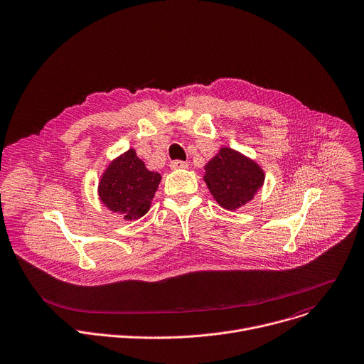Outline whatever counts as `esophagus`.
<instances>
[{"label": "esophagus", "instance_id": "34e87169", "mask_svg": "<svg viewBox=\"0 0 364 364\" xmlns=\"http://www.w3.org/2000/svg\"><path fill=\"white\" fill-rule=\"evenodd\" d=\"M188 164L186 161H181V160H174L170 163V168L171 170H181V168H187Z\"/></svg>", "mask_w": 364, "mask_h": 364}]
</instances>
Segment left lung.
<instances>
[{
  "instance_id": "1",
  "label": "left lung",
  "mask_w": 364,
  "mask_h": 364,
  "mask_svg": "<svg viewBox=\"0 0 364 364\" xmlns=\"http://www.w3.org/2000/svg\"><path fill=\"white\" fill-rule=\"evenodd\" d=\"M204 170L211 196L230 211L252 201L264 183V171L256 161L228 147H221Z\"/></svg>"
}]
</instances>
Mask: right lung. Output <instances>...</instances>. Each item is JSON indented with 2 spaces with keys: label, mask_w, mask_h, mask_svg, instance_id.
<instances>
[{
  "label": "right lung",
  "mask_w": 364,
  "mask_h": 364,
  "mask_svg": "<svg viewBox=\"0 0 364 364\" xmlns=\"http://www.w3.org/2000/svg\"><path fill=\"white\" fill-rule=\"evenodd\" d=\"M161 176L147 170L130 149L109 163L98 183L101 203L112 213L123 214L126 220L143 217L151 205Z\"/></svg>",
  "instance_id": "obj_1"
}]
</instances>
